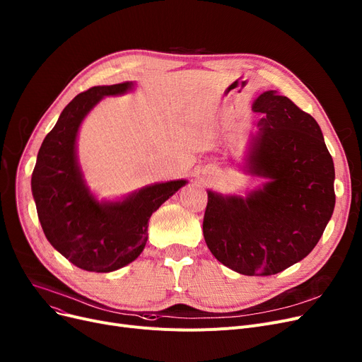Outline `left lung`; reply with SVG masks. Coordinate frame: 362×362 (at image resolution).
<instances>
[{
	"mask_svg": "<svg viewBox=\"0 0 362 362\" xmlns=\"http://www.w3.org/2000/svg\"><path fill=\"white\" fill-rule=\"evenodd\" d=\"M261 112L243 171L264 182L245 197L206 191L204 238L226 267L272 276L305 258L334 210V164L318 123L276 90L258 95Z\"/></svg>",
	"mask_w": 362,
	"mask_h": 362,
	"instance_id": "8db88e82",
	"label": "left lung"
}]
</instances>
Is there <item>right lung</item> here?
<instances>
[{"label":"right lung","instance_id":"obj_1","mask_svg":"<svg viewBox=\"0 0 362 362\" xmlns=\"http://www.w3.org/2000/svg\"><path fill=\"white\" fill-rule=\"evenodd\" d=\"M133 86H93L73 98L45 136L32 173V195L48 242L86 272L110 273L135 261L145 248L152 213L187 183L148 185L116 201H100L89 189L76 146L81 124L104 97Z\"/></svg>","mask_w":362,"mask_h":362}]
</instances>
